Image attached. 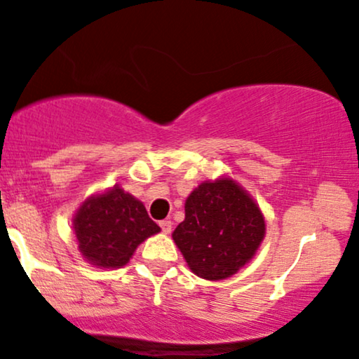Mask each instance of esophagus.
<instances>
[{
	"label": "esophagus",
	"instance_id": "1",
	"mask_svg": "<svg viewBox=\"0 0 359 359\" xmlns=\"http://www.w3.org/2000/svg\"><path fill=\"white\" fill-rule=\"evenodd\" d=\"M158 224H161V229H162L163 234H170V232H172V222L170 221H167V219H165V221H161Z\"/></svg>",
	"mask_w": 359,
	"mask_h": 359
}]
</instances>
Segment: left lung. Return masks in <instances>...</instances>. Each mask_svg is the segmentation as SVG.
I'll return each mask as SVG.
<instances>
[{
	"label": "left lung",
	"instance_id": "left-lung-1",
	"mask_svg": "<svg viewBox=\"0 0 359 359\" xmlns=\"http://www.w3.org/2000/svg\"><path fill=\"white\" fill-rule=\"evenodd\" d=\"M266 224L256 202L234 180L204 182L185 201V219L174 231L192 273L209 280L236 274L264 239Z\"/></svg>",
	"mask_w": 359,
	"mask_h": 359
}]
</instances>
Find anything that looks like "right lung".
<instances>
[{"label": "right lung", "instance_id": "add662e5", "mask_svg": "<svg viewBox=\"0 0 359 359\" xmlns=\"http://www.w3.org/2000/svg\"><path fill=\"white\" fill-rule=\"evenodd\" d=\"M73 229L80 252L100 267L125 266L138 244L161 231L144 204L120 187L85 201L76 210Z\"/></svg>", "mask_w": 359, "mask_h": 359}]
</instances>
